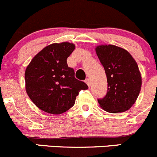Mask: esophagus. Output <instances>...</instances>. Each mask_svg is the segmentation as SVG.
Instances as JSON below:
<instances>
[{
    "mask_svg": "<svg viewBox=\"0 0 157 157\" xmlns=\"http://www.w3.org/2000/svg\"><path fill=\"white\" fill-rule=\"evenodd\" d=\"M85 83H86V84L88 85L89 87H90V79H86V80H85Z\"/></svg>",
    "mask_w": 157,
    "mask_h": 157,
    "instance_id": "1",
    "label": "esophagus"
}]
</instances>
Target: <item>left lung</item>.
Instances as JSON below:
<instances>
[{"label":"left lung","mask_w":157,"mask_h":157,"mask_svg":"<svg viewBox=\"0 0 157 157\" xmlns=\"http://www.w3.org/2000/svg\"><path fill=\"white\" fill-rule=\"evenodd\" d=\"M96 52L108 83L106 96L98 99L99 105L110 113L126 112L136 102L141 89V74L137 62L127 50L116 45H98Z\"/></svg>","instance_id":"obj_1"}]
</instances>
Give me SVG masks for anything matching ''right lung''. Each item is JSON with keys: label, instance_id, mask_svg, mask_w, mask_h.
I'll list each match as a JSON object with an SVG mask.
<instances>
[{"label": "right lung", "instance_id": "1", "mask_svg": "<svg viewBox=\"0 0 157 157\" xmlns=\"http://www.w3.org/2000/svg\"><path fill=\"white\" fill-rule=\"evenodd\" d=\"M75 45L64 42L47 45L30 61L25 71L26 91L32 102L41 110L60 115L75 103L81 90L88 86L74 77L67 58Z\"/></svg>", "mask_w": 157, "mask_h": 157}]
</instances>
